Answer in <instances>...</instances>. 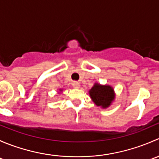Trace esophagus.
Masks as SVG:
<instances>
[{"label": "esophagus", "instance_id": "obj_1", "mask_svg": "<svg viewBox=\"0 0 159 159\" xmlns=\"http://www.w3.org/2000/svg\"><path fill=\"white\" fill-rule=\"evenodd\" d=\"M72 86H73L74 89H79L80 84L78 82H77V81H74V82L72 83Z\"/></svg>", "mask_w": 159, "mask_h": 159}]
</instances>
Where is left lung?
Returning a JSON list of instances; mask_svg holds the SVG:
<instances>
[{"label": "left lung", "mask_w": 159, "mask_h": 159, "mask_svg": "<svg viewBox=\"0 0 159 159\" xmlns=\"http://www.w3.org/2000/svg\"><path fill=\"white\" fill-rule=\"evenodd\" d=\"M89 94L93 102L103 108L109 107L115 100V91L110 85H101L95 83L89 91Z\"/></svg>", "instance_id": "obj_1"}]
</instances>
